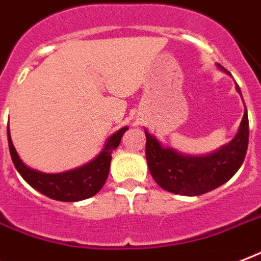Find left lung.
I'll use <instances>...</instances> for the list:
<instances>
[{
	"mask_svg": "<svg viewBox=\"0 0 261 261\" xmlns=\"http://www.w3.org/2000/svg\"><path fill=\"white\" fill-rule=\"evenodd\" d=\"M223 69L221 65H218ZM229 73V72H226ZM230 74V73H229ZM241 95L240 87L236 86ZM145 158L149 173L165 191L184 196H199L227 182L241 167L249 140V121L244 113L238 132L229 144L204 156H191L163 147L144 129Z\"/></svg>",
	"mask_w": 261,
	"mask_h": 261,
	"instance_id": "1",
	"label": "left lung"
}]
</instances>
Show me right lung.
<instances>
[{
  "mask_svg": "<svg viewBox=\"0 0 261 261\" xmlns=\"http://www.w3.org/2000/svg\"><path fill=\"white\" fill-rule=\"evenodd\" d=\"M126 130L128 126L121 128L118 132L109 137L102 152L91 162L74 170L64 171L58 174H47L25 166L13 147L9 128H8V144L16 170L19 171L20 175L25 179V182L30 184L34 189L58 201H80L96 195L102 189L110 170L112 152L120 145L121 137L124 136Z\"/></svg>",
  "mask_w": 261,
  "mask_h": 261,
  "instance_id": "right-lung-1",
  "label": "right lung"
}]
</instances>
